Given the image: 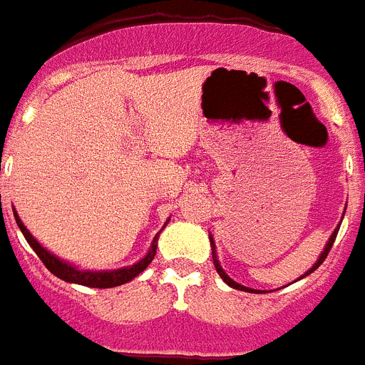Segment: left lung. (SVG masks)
Listing matches in <instances>:
<instances>
[{
	"instance_id": "left-lung-1",
	"label": "left lung",
	"mask_w": 365,
	"mask_h": 365,
	"mask_svg": "<svg viewBox=\"0 0 365 365\" xmlns=\"http://www.w3.org/2000/svg\"><path fill=\"white\" fill-rule=\"evenodd\" d=\"M339 226H341V224H339ZM339 226H337V228L334 230V233H331V235H330V239H328V243H326L324 250H322V252H320L319 260L314 262L313 267H309L307 273H303V275L299 277V279H303V277H307L309 273H313V271L317 269V267H319V265L322 264V262H324V258H326V256H328V252H330L331 245H334L335 237H337V232H339ZM209 241H211V249H212V264H215V267H217V273H218V275H220V279H222V281L226 282V284H228V287L235 288V290H245V292H256L255 288L243 287V284H239V282H235V281H233V279H230L228 273H226V271L222 269V265H220V262H218V256H217V245H215V239H212L211 233H209ZM258 292H260V290H258Z\"/></svg>"
}]
</instances>
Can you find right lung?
<instances>
[{
    "instance_id": "obj_1",
    "label": "right lung",
    "mask_w": 365,
    "mask_h": 365,
    "mask_svg": "<svg viewBox=\"0 0 365 365\" xmlns=\"http://www.w3.org/2000/svg\"><path fill=\"white\" fill-rule=\"evenodd\" d=\"M14 212V220L19 224L20 232L24 233L26 241L30 243L31 249L35 250V255L39 256L41 262L46 265V269L54 273L58 279H62L66 282H73V284H83V287L90 288H113V287H120V284H126L132 279H135L141 271H145L148 267V264L153 262L154 255H156V247H158V237L160 232L154 235L153 243H150V249L141 260L135 262L133 265H126V267H120V269H103V271H94V269H81L77 265L69 264V262L58 258L56 255H52L51 250H46L43 245L37 241L30 233V230L26 228L24 222L20 220L19 212L16 209H13ZM169 222V218L165 220V224ZM164 224V228H165Z\"/></svg>"
}]
</instances>
